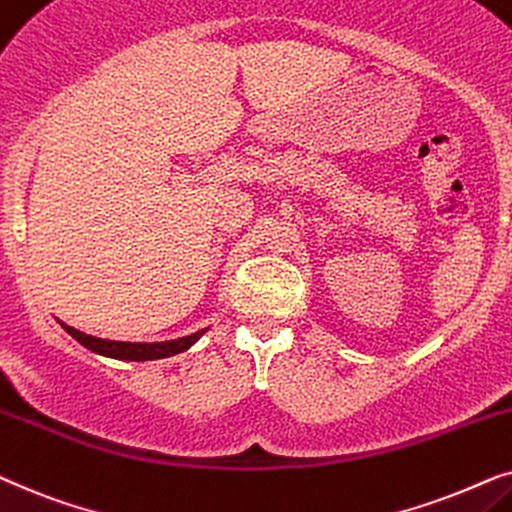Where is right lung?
Masks as SVG:
<instances>
[{"instance_id": "add662e5", "label": "right lung", "mask_w": 512, "mask_h": 512, "mask_svg": "<svg viewBox=\"0 0 512 512\" xmlns=\"http://www.w3.org/2000/svg\"><path fill=\"white\" fill-rule=\"evenodd\" d=\"M70 335L77 339L79 344H84L86 349H91L93 353H100V356L107 358H119V360H156V358H168L175 356V353L187 351L196 339H199L203 332H194L189 337H180V339H170V342H152V344H142V342H112V339H100V337H91L84 335V332L74 330L72 325H65Z\"/></svg>"}]
</instances>
